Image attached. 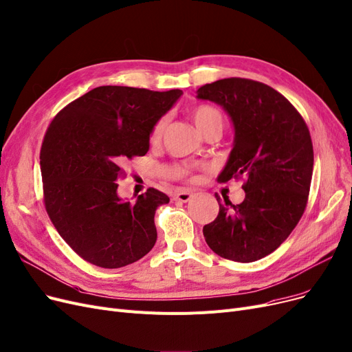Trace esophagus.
I'll use <instances>...</instances> for the list:
<instances>
[{
    "label": "esophagus",
    "mask_w": 352,
    "mask_h": 352,
    "mask_svg": "<svg viewBox=\"0 0 352 352\" xmlns=\"http://www.w3.org/2000/svg\"><path fill=\"white\" fill-rule=\"evenodd\" d=\"M192 198V192L191 191H177L174 194V200L175 201H181V203H188Z\"/></svg>",
    "instance_id": "1"
}]
</instances>
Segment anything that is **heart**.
<instances>
[{"label":"heart","mask_w":352,"mask_h":352,"mask_svg":"<svg viewBox=\"0 0 352 352\" xmlns=\"http://www.w3.org/2000/svg\"><path fill=\"white\" fill-rule=\"evenodd\" d=\"M192 120L197 126V129L200 131L203 135L212 129H223L224 125V115L220 109L214 108L211 104H200L192 111ZM166 128V118H161L157 120V124L154 125L151 131V142L152 144H158L162 138V135ZM181 175H187L188 170L187 168H181V170L177 171Z\"/></svg>","instance_id":"b5f03b06"}]
</instances>
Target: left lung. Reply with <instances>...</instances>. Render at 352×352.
<instances>
[{
    "label": "left lung",
    "mask_w": 352,
    "mask_h": 352,
    "mask_svg": "<svg viewBox=\"0 0 352 352\" xmlns=\"http://www.w3.org/2000/svg\"><path fill=\"white\" fill-rule=\"evenodd\" d=\"M197 99L220 104L234 128L217 179L246 178L243 203H220L216 195L219 216L204 226V239L228 261H258L287 239L307 207L314 171L309 129L292 103L261 82L221 79L198 89Z\"/></svg>",
    "instance_id": "obj_1"
}]
</instances>
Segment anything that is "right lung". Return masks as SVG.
<instances>
[{
    "instance_id": "add662e5",
    "label": "right lung",
    "mask_w": 352,
    "mask_h": 352,
    "mask_svg": "<svg viewBox=\"0 0 352 352\" xmlns=\"http://www.w3.org/2000/svg\"><path fill=\"white\" fill-rule=\"evenodd\" d=\"M182 90L99 86L60 111L40 151L44 204L58 234L86 262L118 269L157 241L155 211L170 203L148 188L135 201L118 195L126 158L149 149L151 131Z\"/></svg>"
}]
</instances>
